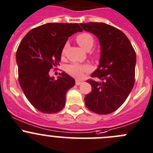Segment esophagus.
I'll list each match as a JSON object with an SVG mask.
<instances>
[{"label": "esophagus", "instance_id": "esophagus-1", "mask_svg": "<svg viewBox=\"0 0 153 153\" xmlns=\"http://www.w3.org/2000/svg\"><path fill=\"white\" fill-rule=\"evenodd\" d=\"M81 83H82V81H78V80H76V81H75V85H80Z\"/></svg>", "mask_w": 153, "mask_h": 153}]
</instances>
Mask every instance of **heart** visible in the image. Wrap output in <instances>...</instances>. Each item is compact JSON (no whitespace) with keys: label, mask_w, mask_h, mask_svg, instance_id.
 I'll list each match as a JSON object with an SVG mask.
<instances>
[{"label":"heart","mask_w":153,"mask_h":153,"mask_svg":"<svg viewBox=\"0 0 153 153\" xmlns=\"http://www.w3.org/2000/svg\"><path fill=\"white\" fill-rule=\"evenodd\" d=\"M77 43L79 44L81 48L87 51H89L93 48L94 44V38L92 35L88 32H82L81 34H78L75 37ZM67 44H65L61 51V56L64 57L66 52ZM91 68L88 65H81L78 63H72L68 65L66 67L65 70L66 72L71 76L74 77L75 78H81L83 76L84 73L87 72H89Z\"/></svg>","instance_id":"1"}]
</instances>
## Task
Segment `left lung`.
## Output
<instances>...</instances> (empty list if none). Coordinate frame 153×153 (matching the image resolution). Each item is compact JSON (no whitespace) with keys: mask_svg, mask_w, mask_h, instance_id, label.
I'll return each mask as SVG.
<instances>
[{"mask_svg":"<svg viewBox=\"0 0 153 153\" xmlns=\"http://www.w3.org/2000/svg\"><path fill=\"white\" fill-rule=\"evenodd\" d=\"M80 25L97 37L101 48L100 65L91 77L102 81L88 80L92 90L85 96V105L95 113H112L126 100L134 85V49L126 35L112 25L102 22Z\"/></svg>","mask_w":153,"mask_h":153,"instance_id":"8db88e82","label":"left lung"}]
</instances>
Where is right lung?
Wrapping results in <instances>:
<instances>
[{
	"label": "right lung",
	"mask_w": 153,
	"mask_h": 153,
	"mask_svg": "<svg viewBox=\"0 0 153 153\" xmlns=\"http://www.w3.org/2000/svg\"><path fill=\"white\" fill-rule=\"evenodd\" d=\"M77 23H47L31 29L16 51L19 81L30 103L44 113L63 109L65 94L75 79L62 72L56 80L50 70L59 65L61 51L68 37L82 31Z\"/></svg>",
	"instance_id": "right-lung-1"
}]
</instances>
